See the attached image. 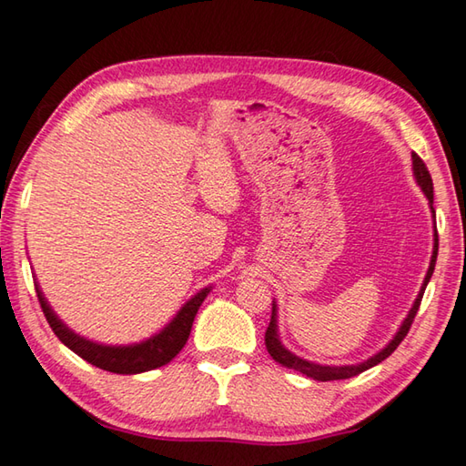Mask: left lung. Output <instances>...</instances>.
I'll return each mask as SVG.
<instances>
[{
    "instance_id": "8db88e82",
    "label": "left lung",
    "mask_w": 466,
    "mask_h": 466,
    "mask_svg": "<svg viewBox=\"0 0 466 466\" xmlns=\"http://www.w3.org/2000/svg\"><path fill=\"white\" fill-rule=\"evenodd\" d=\"M412 169H414V177H416V184L420 186V189L424 191V196L428 198V202H431V209L434 214V187H432V177L431 173H428L426 169V163L418 157L416 153H412ZM436 254H439V234H436L434 230V250H432V258H431V267H428V272L424 277V282H422V289L420 293H418L416 300L412 309H410L408 317L404 319V323L400 325L398 333L394 335V339H391L384 350L378 351L376 355H371L370 360L358 363V366H319V363H313V361H307L303 358H299V355H295L293 351H289L285 345L280 343L279 339V325H277V305L275 300H272V317H270V323H268V329H267V335H264V343H267V350L270 353V358L275 360L277 363H280V366H285L289 370H295V371H300L305 373L307 378H313V380H319V381H331V380H348V378H353L358 376V373L366 371L373 366H378V363L384 361L386 358H390L391 353L396 351V348L400 343L404 341V337L408 335L410 327H412V321L414 317L418 313V309H420V300L424 297V290H426V285L428 280H431L432 272H434V264H436Z\"/></svg>"
}]
</instances>
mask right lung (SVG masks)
I'll list each match as a JSON object with an SVG mask.
<instances>
[{
    "label": "right lung",
    "mask_w": 466,
    "mask_h": 466,
    "mask_svg": "<svg viewBox=\"0 0 466 466\" xmlns=\"http://www.w3.org/2000/svg\"><path fill=\"white\" fill-rule=\"evenodd\" d=\"M209 290H212V287H206L199 290L198 295L191 297L187 303L179 309L177 315L173 317V321L163 327L159 333L149 337V339L133 345H103L85 339V337H80L72 329H68V327L60 321L58 315L52 311V307L48 305V300H46L38 282H35V295H38L44 317L46 321L50 323L52 331L56 333L58 339L66 345L68 350L80 355L82 360L93 363V366L105 371L123 373V376L125 373L131 376V373L161 368L176 358V355L184 350L198 309L204 303Z\"/></svg>",
    "instance_id": "obj_1"
}]
</instances>
